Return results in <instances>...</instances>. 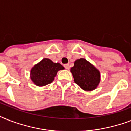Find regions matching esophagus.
Wrapping results in <instances>:
<instances>
[{"label":"esophagus","instance_id":"34e87169","mask_svg":"<svg viewBox=\"0 0 131 131\" xmlns=\"http://www.w3.org/2000/svg\"><path fill=\"white\" fill-rule=\"evenodd\" d=\"M64 67H65L66 69H67V70L69 69V68H70L69 64H64Z\"/></svg>","mask_w":131,"mask_h":131}]
</instances>
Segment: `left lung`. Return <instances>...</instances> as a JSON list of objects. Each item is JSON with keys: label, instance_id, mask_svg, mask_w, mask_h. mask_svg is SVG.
Returning <instances> with one entry per match:
<instances>
[{"label": "left lung", "instance_id": "left-lung-1", "mask_svg": "<svg viewBox=\"0 0 131 131\" xmlns=\"http://www.w3.org/2000/svg\"><path fill=\"white\" fill-rule=\"evenodd\" d=\"M71 72L75 83L85 90H93L99 84V71L84 58L77 60Z\"/></svg>", "mask_w": 131, "mask_h": 131}]
</instances>
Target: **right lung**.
<instances>
[{"label": "right lung", "instance_id": "obj_1", "mask_svg": "<svg viewBox=\"0 0 131 131\" xmlns=\"http://www.w3.org/2000/svg\"><path fill=\"white\" fill-rule=\"evenodd\" d=\"M64 69L63 66L60 63H54L49 58H44L32 69L30 71L31 80L37 86H45L51 84L57 72Z\"/></svg>", "mask_w": 131, "mask_h": 131}]
</instances>
